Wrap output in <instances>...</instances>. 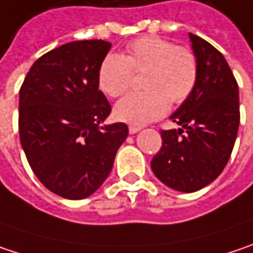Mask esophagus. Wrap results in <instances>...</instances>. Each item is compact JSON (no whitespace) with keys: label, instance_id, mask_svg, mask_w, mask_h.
Returning <instances> with one entry per match:
<instances>
[{"label":"esophagus","instance_id":"obj_1","mask_svg":"<svg viewBox=\"0 0 253 253\" xmlns=\"http://www.w3.org/2000/svg\"><path fill=\"white\" fill-rule=\"evenodd\" d=\"M141 128L136 126V125H129V134H136Z\"/></svg>","mask_w":253,"mask_h":253}]
</instances>
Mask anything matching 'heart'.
<instances>
[{
	"label": "heart",
	"instance_id": "1",
	"mask_svg": "<svg viewBox=\"0 0 253 253\" xmlns=\"http://www.w3.org/2000/svg\"><path fill=\"white\" fill-rule=\"evenodd\" d=\"M142 92L119 100L115 117L132 125L161 118L171 105L189 99L199 79L197 57L189 47L144 36L126 45L125 54H108L98 69L99 89L109 98L122 96L131 86L132 73H142Z\"/></svg>",
	"mask_w": 253,
	"mask_h": 253
}]
</instances>
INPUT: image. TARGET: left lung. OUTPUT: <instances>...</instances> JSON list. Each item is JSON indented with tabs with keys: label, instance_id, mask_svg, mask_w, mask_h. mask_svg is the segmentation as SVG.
I'll return each instance as SVG.
<instances>
[{
	"label": "left lung",
	"instance_id": "1",
	"mask_svg": "<svg viewBox=\"0 0 253 253\" xmlns=\"http://www.w3.org/2000/svg\"><path fill=\"white\" fill-rule=\"evenodd\" d=\"M199 79L189 99L171 115L178 129H163L151 160L155 177L184 193L206 187L223 171L233 150L241 112L239 87L223 54L190 33Z\"/></svg>",
	"mask_w": 253,
	"mask_h": 253
}]
</instances>
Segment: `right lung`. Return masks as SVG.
Listing matches in <instances>:
<instances>
[{
    "label": "right lung",
    "mask_w": 253,
    "mask_h": 253,
    "mask_svg": "<svg viewBox=\"0 0 253 253\" xmlns=\"http://www.w3.org/2000/svg\"><path fill=\"white\" fill-rule=\"evenodd\" d=\"M109 48L103 40H81L50 50L20 89L18 129L28 164L45 189L64 199L81 200L99 189L128 136L124 122L99 126L112 111L98 84Z\"/></svg>",
    "instance_id": "1"
}]
</instances>
